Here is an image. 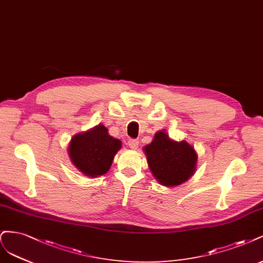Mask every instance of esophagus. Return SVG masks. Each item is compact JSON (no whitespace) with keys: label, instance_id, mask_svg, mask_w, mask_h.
<instances>
[{"label":"esophagus","instance_id":"esophagus-1","mask_svg":"<svg viewBox=\"0 0 263 263\" xmlns=\"http://www.w3.org/2000/svg\"><path fill=\"white\" fill-rule=\"evenodd\" d=\"M128 145H129V147H130L131 149H137L138 146H139V141L135 140V139H131V140H129V142H128Z\"/></svg>","mask_w":263,"mask_h":263}]
</instances>
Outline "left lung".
I'll use <instances>...</instances> for the list:
<instances>
[{"instance_id": "obj_1", "label": "left lung", "mask_w": 263, "mask_h": 263, "mask_svg": "<svg viewBox=\"0 0 263 263\" xmlns=\"http://www.w3.org/2000/svg\"><path fill=\"white\" fill-rule=\"evenodd\" d=\"M144 149L151 172L160 184L166 187L180 184L194 173L197 154L185 141H173L166 132L160 131Z\"/></svg>"}]
</instances>
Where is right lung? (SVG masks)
I'll return each mask as SVG.
<instances>
[{
	"label": "right lung",
	"mask_w": 263,
	"mask_h": 263,
	"mask_svg": "<svg viewBox=\"0 0 263 263\" xmlns=\"http://www.w3.org/2000/svg\"><path fill=\"white\" fill-rule=\"evenodd\" d=\"M120 147L121 142L110 137L106 126L99 124L90 131L75 135L70 143L69 154L80 172L97 177L109 171Z\"/></svg>",
	"instance_id": "1"
}]
</instances>
